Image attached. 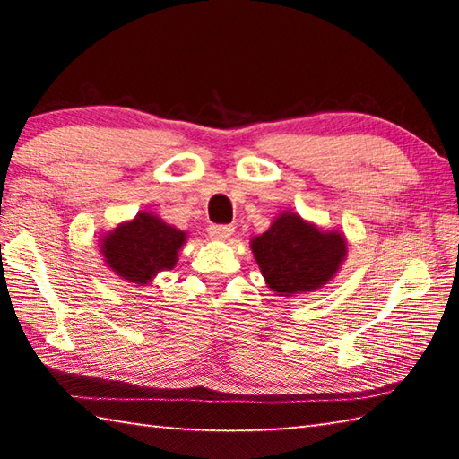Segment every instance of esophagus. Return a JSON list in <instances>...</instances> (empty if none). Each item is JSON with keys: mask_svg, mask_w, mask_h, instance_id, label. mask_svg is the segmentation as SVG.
Listing matches in <instances>:
<instances>
[{"mask_svg": "<svg viewBox=\"0 0 459 459\" xmlns=\"http://www.w3.org/2000/svg\"><path fill=\"white\" fill-rule=\"evenodd\" d=\"M232 232H235V227H230V224H212L208 229V235L214 240H227L232 237Z\"/></svg>", "mask_w": 459, "mask_h": 459, "instance_id": "1", "label": "esophagus"}]
</instances>
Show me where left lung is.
<instances>
[{
	"instance_id": "8db88e82",
	"label": "left lung",
	"mask_w": 459,
	"mask_h": 459,
	"mask_svg": "<svg viewBox=\"0 0 459 459\" xmlns=\"http://www.w3.org/2000/svg\"><path fill=\"white\" fill-rule=\"evenodd\" d=\"M251 248L267 285L285 298L320 290L338 273L348 253L342 232L320 230L290 211L255 237Z\"/></svg>"
}]
</instances>
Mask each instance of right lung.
Here are the masks:
<instances>
[{
	"instance_id": "obj_1",
	"label": "right lung",
	"mask_w": 459,
	"mask_h": 459,
	"mask_svg": "<svg viewBox=\"0 0 459 459\" xmlns=\"http://www.w3.org/2000/svg\"><path fill=\"white\" fill-rule=\"evenodd\" d=\"M184 243V230L166 224L160 216L139 212L100 238V253L115 275L127 283L147 285L160 271L176 265Z\"/></svg>"
}]
</instances>
